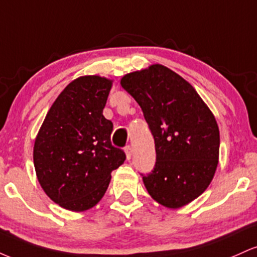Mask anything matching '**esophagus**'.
Masks as SVG:
<instances>
[{
    "label": "esophagus",
    "instance_id": "34e87169",
    "mask_svg": "<svg viewBox=\"0 0 257 257\" xmlns=\"http://www.w3.org/2000/svg\"><path fill=\"white\" fill-rule=\"evenodd\" d=\"M124 152H125L126 159H131L132 156H133V147L132 146H126L124 149Z\"/></svg>",
    "mask_w": 257,
    "mask_h": 257
}]
</instances>
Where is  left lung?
I'll use <instances>...</instances> for the list:
<instances>
[{"label":"left lung","mask_w":257,"mask_h":257,"mask_svg":"<svg viewBox=\"0 0 257 257\" xmlns=\"http://www.w3.org/2000/svg\"><path fill=\"white\" fill-rule=\"evenodd\" d=\"M120 85L137 100L155 139L156 166L143 175L159 204L181 208L210 185L219 163L216 119L196 89L161 64L126 73Z\"/></svg>","instance_id":"left-lung-1"}]
</instances>
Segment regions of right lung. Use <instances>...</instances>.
<instances>
[{"label":"right lung","mask_w":257,"mask_h":257,"mask_svg":"<svg viewBox=\"0 0 257 257\" xmlns=\"http://www.w3.org/2000/svg\"><path fill=\"white\" fill-rule=\"evenodd\" d=\"M112 79L81 76L53 102L35 140L34 164L44 193L61 208L84 211L100 202L125 153L112 146L102 114Z\"/></svg>","instance_id":"1"}]
</instances>
